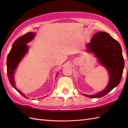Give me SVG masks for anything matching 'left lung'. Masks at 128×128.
<instances>
[{"instance_id": "1", "label": "left lung", "mask_w": 128, "mask_h": 128, "mask_svg": "<svg viewBox=\"0 0 128 128\" xmlns=\"http://www.w3.org/2000/svg\"><path fill=\"white\" fill-rule=\"evenodd\" d=\"M87 50L94 53L100 63L107 69L110 81L106 88L94 95L84 94L90 98H100L105 96L117 86L120 82L124 67V59L122 50L117 40L104 32L95 34L91 42L86 45Z\"/></svg>"}]
</instances>
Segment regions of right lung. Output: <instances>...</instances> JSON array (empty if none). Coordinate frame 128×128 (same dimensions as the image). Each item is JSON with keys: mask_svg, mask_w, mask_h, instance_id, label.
Listing matches in <instances>:
<instances>
[{"mask_svg": "<svg viewBox=\"0 0 128 128\" xmlns=\"http://www.w3.org/2000/svg\"><path fill=\"white\" fill-rule=\"evenodd\" d=\"M34 36V32H28L16 40L13 43L6 60L7 75L10 84L18 93L25 98L27 97L16 88L14 74L18 63L28 50V47L26 44L32 40Z\"/></svg>", "mask_w": 128, "mask_h": 128, "instance_id": "obj_1", "label": "right lung"}]
</instances>
